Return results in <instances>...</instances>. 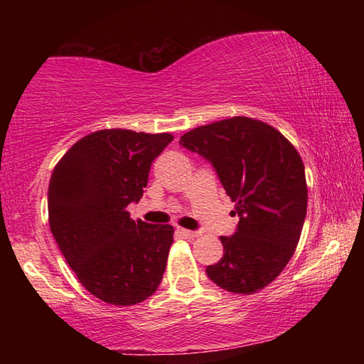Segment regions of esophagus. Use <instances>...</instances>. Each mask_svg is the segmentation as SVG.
<instances>
[{"label":"esophagus","mask_w":364,"mask_h":364,"mask_svg":"<svg viewBox=\"0 0 364 364\" xmlns=\"http://www.w3.org/2000/svg\"><path fill=\"white\" fill-rule=\"evenodd\" d=\"M176 234H178V236L184 237V239H196V237L200 236V232L191 231V230H184V228H176Z\"/></svg>","instance_id":"esophagus-1"}]
</instances>
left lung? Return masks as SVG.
<instances>
[{"instance_id":"8db88e82","label":"left lung","mask_w":364,"mask_h":364,"mask_svg":"<svg viewBox=\"0 0 364 364\" xmlns=\"http://www.w3.org/2000/svg\"><path fill=\"white\" fill-rule=\"evenodd\" d=\"M180 144L213 165L239 225L221 236L223 257L207 276L232 294L273 282L291 260L308 202L305 167L291 141L268 123L232 117L184 133Z\"/></svg>"}]
</instances>
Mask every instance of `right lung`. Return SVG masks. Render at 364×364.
<instances>
[{
	"label": "right lung",
	"mask_w": 364,
	"mask_h": 364,
	"mask_svg": "<svg viewBox=\"0 0 364 364\" xmlns=\"http://www.w3.org/2000/svg\"><path fill=\"white\" fill-rule=\"evenodd\" d=\"M173 141L170 133L100 130L77 141L53 170L49 228L90 294L128 306L157 291L173 244V226L132 220L149 170Z\"/></svg>",
	"instance_id": "add662e5"
}]
</instances>
